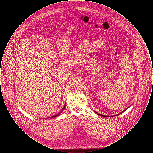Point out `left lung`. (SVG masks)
<instances>
[{
	"label": "left lung",
	"mask_w": 153,
	"mask_h": 153,
	"mask_svg": "<svg viewBox=\"0 0 153 153\" xmlns=\"http://www.w3.org/2000/svg\"><path fill=\"white\" fill-rule=\"evenodd\" d=\"M130 107V106H129V107H127V108H126V109H124V111H122V112H120V113H119V114H117V115H113V116H110V117H115V116H117V115H120V114H122V113H123V112H124V111H126V110H127V109H128V108H129V107ZM95 112H96V114H97V115H100V116H101V117H109V116H107V115H102V114H99V113H97V112H96V111H95Z\"/></svg>",
	"instance_id": "1"
}]
</instances>
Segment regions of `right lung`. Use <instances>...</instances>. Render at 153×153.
Segmentation results:
<instances>
[{"instance_id":"1","label":"right lung","mask_w":153,"mask_h":153,"mask_svg":"<svg viewBox=\"0 0 153 153\" xmlns=\"http://www.w3.org/2000/svg\"><path fill=\"white\" fill-rule=\"evenodd\" d=\"M65 106H66V102H65V105H64V107H63V108H62V110H61V112H59V114H57V115H54V116H52V117H47V118H48V119H49V118H53V117H58V116H59V114H61V112H62V111H64V109H65Z\"/></svg>"}]
</instances>
